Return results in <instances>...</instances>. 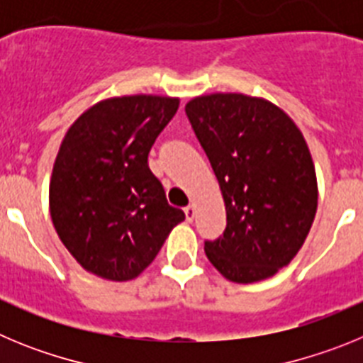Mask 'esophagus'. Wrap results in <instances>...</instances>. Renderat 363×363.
I'll return each instance as SVG.
<instances>
[{"label":"esophagus","mask_w":363,"mask_h":363,"mask_svg":"<svg viewBox=\"0 0 363 363\" xmlns=\"http://www.w3.org/2000/svg\"><path fill=\"white\" fill-rule=\"evenodd\" d=\"M194 216H196V205L192 203L189 207H185V218H187V221L194 220Z\"/></svg>","instance_id":"1"}]
</instances>
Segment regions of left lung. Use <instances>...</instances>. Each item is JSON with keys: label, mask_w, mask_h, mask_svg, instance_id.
Wrapping results in <instances>:
<instances>
[{"label": "left lung", "mask_w": 363, "mask_h": 363, "mask_svg": "<svg viewBox=\"0 0 363 363\" xmlns=\"http://www.w3.org/2000/svg\"><path fill=\"white\" fill-rule=\"evenodd\" d=\"M225 203L223 236L205 255L236 284L274 277L298 255L318 207L306 138L278 105L240 92H214L185 105Z\"/></svg>", "instance_id": "obj_1"}]
</instances>
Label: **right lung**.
<instances>
[{
	"label": "right lung",
	"mask_w": 363,
	"mask_h": 363,
	"mask_svg": "<svg viewBox=\"0 0 363 363\" xmlns=\"http://www.w3.org/2000/svg\"><path fill=\"white\" fill-rule=\"evenodd\" d=\"M178 98L133 94L86 108L54 160L49 207L54 229L85 271L111 281L140 277L185 220L150 172V147Z\"/></svg>",
	"instance_id": "1"
}]
</instances>
